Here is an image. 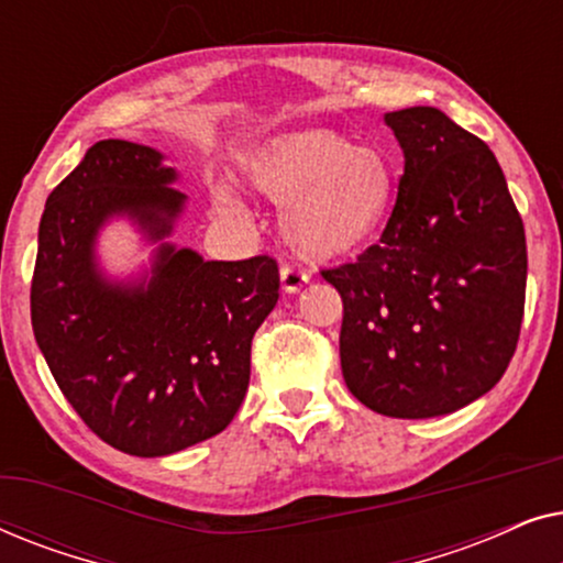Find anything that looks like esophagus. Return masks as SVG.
Masks as SVG:
<instances>
[{
	"label": "esophagus",
	"instance_id": "esophagus-1",
	"mask_svg": "<svg viewBox=\"0 0 563 563\" xmlns=\"http://www.w3.org/2000/svg\"><path fill=\"white\" fill-rule=\"evenodd\" d=\"M279 276H282V289L287 291V295H295V291H299L307 282H310V276H307L302 268H295L289 264H284L279 268Z\"/></svg>",
	"mask_w": 563,
	"mask_h": 563
}]
</instances>
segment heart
<instances>
[{
	"instance_id": "b5f03b06",
	"label": "heart",
	"mask_w": 563,
	"mask_h": 563,
	"mask_svg": "<svg viewBox=\"0 0 563 563\" xmlns=\"http://www.w3.org/2000/svg\"><path fill=\"white\" fill-rule=\"evenodd\" d=\"M245 184L282 205L287 243L302 258L356 253L382 233L397 197V166L379 145H351L333 130H291L261 141L241 158ZM214 207L241 218L233 191H214Z\"/></svg>"
}]
</instances>
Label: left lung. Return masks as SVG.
<instances>
[{"label":"left lung","mask_w":563,"mask_h":563,"mask_svg":"<svg viewBox=\"0 0 563 563\" xmlns=\"http://www.w3.org/2000/svg\"><path fill=\"white\" fill-rule=\"evenodd\" d=\"M405 153L379 243L322 279L343 299L341 368L387 418H435L495 387L526 310V230L495 153L435 107L387 112Z\"/></svg>","instance_id":"obj_1"}]
</instances>
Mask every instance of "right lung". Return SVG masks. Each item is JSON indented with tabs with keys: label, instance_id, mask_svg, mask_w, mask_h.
I'll return each instance as SVG.
<instances>
[{
	"label": "right lung",
	"instance_id": "1",
	"mask_svg": "<svg viewBox=\"0 0 563 563\" xmlns=\"http://www.w3.org/2000/svg\"><path fill=\"white\" fill-rule=\"evenodd\" d=\"M148 145L99 141L51 191L30 314L68 405L112 449L168 456L222 433L251 379V341L279 299L272 256L205 261L161 243L151 279L110 282L95 243L110 218L161 241L187 195Z\"/></svg>",
	"mask_w": 563,
	"mask_h": 563
}]
</instances>
